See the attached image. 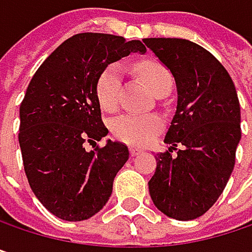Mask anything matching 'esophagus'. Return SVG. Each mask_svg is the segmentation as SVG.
I'll return each instance as SVG.
<instances>
[{
  "instance_id": "34e87169",
  "label": "esophagus",
  "mask_w": 252,
  "mask_h": 252,
  "mask_svg": "<svg viewBox=\"0 0 252 252\" xmlns=\"http://www.w3.org/2000/svg\"><path fill=\"white\" fill-rule=\"evenodd\" d=\"M129 153H131V156L134 158V156H137V155L141 153V149H138V147H129Z\"/></svg>"
}]
</instances>
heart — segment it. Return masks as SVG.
I'll return each instance as SVG.
<instances>
[{
  "instance_id": "obj_1",
  "label": "heart",
  "mask_w": 252,
  "mask_h": 252,
  "mask_svg": "<svg viewBox=\"0 0 252 252\" xmlns=\"http://www.w3.org/2000/svg\"><path fill=\"white\" fill-rule=\"evenodd\" d=\"M135 70L140 77L149 84L156 94L165 86H172V76L168 68L155 60H147L135 64ZM123 78V70L120 64L108 65L97 77L96 97L102 109L114 111L118 105V93ZM162 126V120L158 115H132L126 114L117 117L111 129L114 135L126 144L144 146L153 140L156 132Z\"/></svg>"
}]
</instances>
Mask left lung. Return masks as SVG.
I'll list each match as a JSON object with an SVG mask.
<instances>
[{"mask_svg":"<svg viewBox=\"0 0 252 252\" xmlns=\"http://www.w3.org/2000/svg\"><path fill=\"white\" fill-rule=\"evenodd\" d=\"M175 78L178 100L149 181L153 204L168 218L203 216L223 192L241 140V108L225 67L200 45L176 37L143 40ZM182 145L176 155L172 152Z\"/></svg>","mask_w":252,"mask_h":252,"instance_id":"left-lung-1","label":"left lung"}]
</instances>
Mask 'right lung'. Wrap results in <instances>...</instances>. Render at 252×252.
I'll return each mask as SVG.
<instances>
[{"mask_svg": "<svg viewBox=\"0 0 252 252\" xmlns=\"http://www.w3.org/2000/svg\"><path fill=\"white\" fill-rule=\"evenodd\" d=\"M131 52L144 54L140 40L121 36L78 33L63 42L37 68L20 105L19 143L29 185L57 218L80 222L108 203L128 147L106 141L108 134L96 97L99 74Z\"/></svg>", "mask_w": 252, "mask_h": 252, "instance_id": "1", "label": "right lung"}]
</instances>
